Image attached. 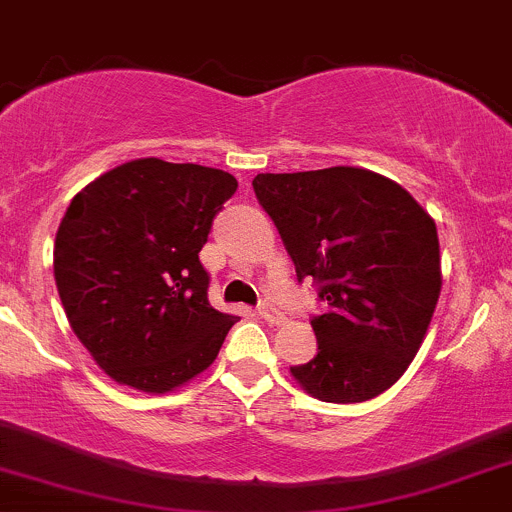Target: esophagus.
<instances>
[{
    "mask_svg": "<svg viewBox=\"0 0 512 512\" xmlns=\"http://www.w3.org/2000/svg\"><path fill=\"white\" fill-rule=\"evenodd\" d=\"M258 315H261V318L266 320L268 325H281L283 320H286L281 313H278L276 308H273L271 303H261V305H258Z\"/></svg>",
    "mask_w": 512,
    "mask_h": 512,
    "instance_id": "34e87169",
    "label": "esophagus"
}]
</instances>
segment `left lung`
<instances>
[{
    "instance_id": "obj_1",
    "label": "left lung",
    "mask_w": 512,
    "mask_h": 512,
    "mask_svg": "<svg viewBox=\"0 0 512 512\" xmlns=\"http://www.w3.org/2000/svg\"><path fill=\"white\" fill-rule=\"evenodd\" d=\"M298 281L313 278L318 355L291 367L320 402L387 392L419 352L441 293L436 224L407 189L360 167L256 175Z\"/></svg>"
}]
</instances>
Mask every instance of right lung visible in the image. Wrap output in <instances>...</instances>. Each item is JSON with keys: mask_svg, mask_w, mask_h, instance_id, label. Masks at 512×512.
Masks as SVG:
<instances>
[{"mask_svg": "<svg viewBox=\"0 0 512 512\" xmlns=\"http://www.w3.org/2000/svg\"><path fill=\"white\" fill-rule=\"evenodd\" d=\"M236 187L224 170L145 157L68 204L56 288L73 333L118 384L165 394L217 360L236 315L209 305L199 251Z\"/></svg>", "mask_w": 512, "mask_h": 512, "instance_id": "obj_1", "label": "right lung"}]
</instances>
